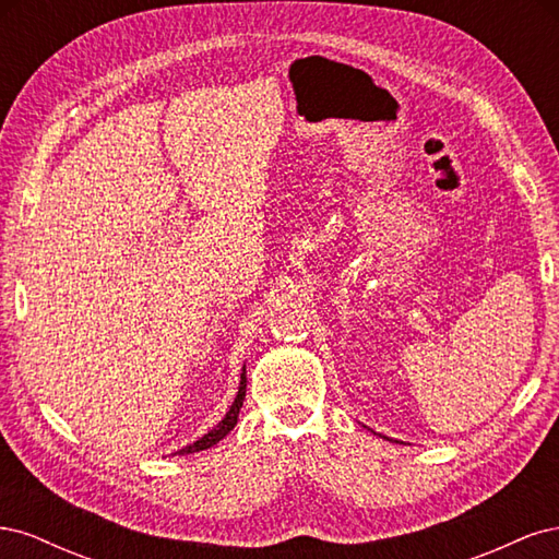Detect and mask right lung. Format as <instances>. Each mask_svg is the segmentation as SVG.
<instances>
[{"instance_id": "1", "label": "right lung", "mask_w": 559, "mask_h": 559, "mask_svg": "<svg viewBox=\"0 0 559 559\" xmlns=\"http://www.w3.org/2000/svg\"><path fill=\"white\" fill-rule=\"evenodd\" d=\"M245 394H247V370L242 368V376H240V389H238V396H235V401H233V405H230V411L226 413V417L218 421V425L212 429V431H207L205 436L202 438H198L195 443H191V445H186V448H181L179 450V454H191V452H200V450H207V448H212V445H216L218 441H222L224 436H228L230 431H233V427L238 425V415H240V408H242V401H245Z\"/></svg>"}]
</instances>
